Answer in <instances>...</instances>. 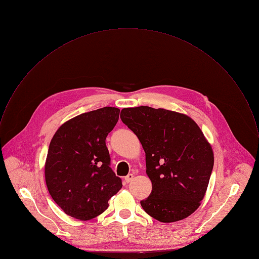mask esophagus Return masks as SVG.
I'll use <instances>...</instances> for the list:
<instances>
[{
    "instance_id": "obj_1",
    "label": "esophagus",
    "mask_w": 259,
    "mask_h": 259,
    "mask_svg": "<svg viewBox=\"0 0 259 259\" xmlns=\"http://www.w3.org/2000/svg\"><path fill=\"white\" fill-rule=\"evenodd\" d=\"M133 179H134V175H133V174H128L126 177H124V181H125L126 183L132 182Z\"/></svg>"
}]
</instances>
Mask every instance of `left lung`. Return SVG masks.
Masks as SVG:
<instances>
[{"mask_svg":"<svg viewBox=\"0 0 259 259\" xmlns=\"http://www.w3.org/2000/svg\"><path fill=\"white\" fill-rule=\"evenodd\" d=\"M120 118L146 153L153 189L141 201L143 209L164 223L191 215L204 198L214 165L200 127L185 114L150 106L123 108Z\"/></svg>","mask_w":259,"mask_h":259,"instance_id":"obj_1","label":"left lung"}]
</instances>
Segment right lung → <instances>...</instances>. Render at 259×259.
I'll use <instances>...</instances> for the list:
<instances>
[{"instance_id": "right-lung-1", "label": "right lung", "mask_w": 259, "mask_h": 259, "mask_svg": "<svg viewBox=\"0 0 259 259\" xmlns=\"http://www.w3.org/2000/svg\"><path fill=\"white\" fill-rule=\"evenodd\" d=\"M118 116L119 109L110 106L82 113L63 123L51 140L46 185L55 203L73 218L98 216L122 187L105 145Z\"/></svg>"}]
</instances>
